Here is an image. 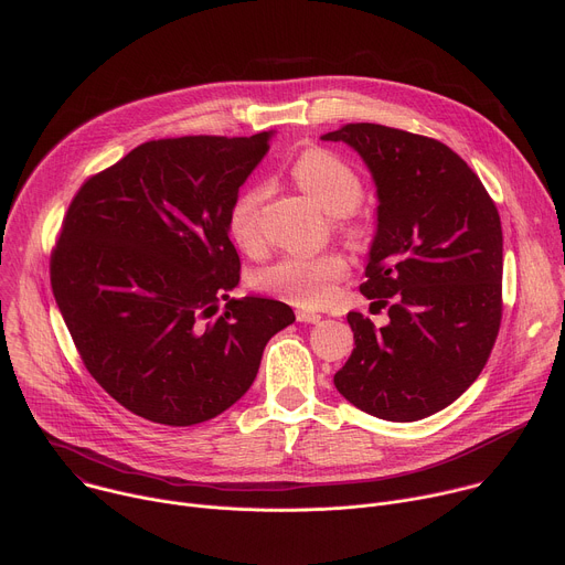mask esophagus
<instances>
[{"instance_id": "1", "label": "esophagus", "mask_w": 565, "mask_h": 565, "mask_svg": "<svg viewBox=\"0 0 565 565\" xmlns=\"http://www.w3.org/2000/svg\"><path fill=\"white\" fill-rule=\"evenodd\" d=\"M296 319H298L300 323H319V321H321V315L308 312V310H298V312H296Z\"/></svg>"}]
</instances>
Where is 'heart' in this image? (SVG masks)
Here are the masks:
<instances>
[{"instance_id": "b5f03b06", "label": "heart", "mask_w": 565, "mask_h": 565, "mask_svg": "<svg viewBox=\"0 0 565 565\" xmlns=\"http://www.w3.org/2000/svg\"><path fill=\"white\" fill-rule=\"evenodd\" d=\"M291 177L328 214L339 216V231L345 237L362 242L371 235L373 216L360 207L364 183L349 160L326 147H310L294 158ZM267 194L265 183H250L228 205V235L246 253L263 248V205ZM349 259L337 250L285 255L255 271L253 285L296 308H319L332 298L337 282L349 276Z\"/></svg>"}]
</instances>
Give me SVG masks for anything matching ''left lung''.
<instances>
[{"label":"left lung","instance_id":"obj_1","mask_svg":"<svg viewBox=\"0 0 565 565\" xmlns=\"http://www.w3.org/2000/svg\"><path fill=\"white\" fill-rule=\"evenodd\" d=\"M323 140L351 145L377 185V235L362 294L388 310L375 328L349 312L355 349L337 392L384 420L448 407L482 373L502 321V226L480 177L448 145L355 121Z\"/></svg>","mask_w":565,"mask_h":565}]
</instances>
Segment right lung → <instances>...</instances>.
<instances>
[{"mask_svg": "<svg viewBox=\"0 0 565 565\" xmlns=\"http://www.w3.org/2000/svg\"><path fill=\"white\" fill-rule=\"evenodd\" d=\"M269 140H149L93 173L63 216L50 257L58 310L83 366L136 416L185 427L222 414L294 321L280 300L231 298L242 263L226 214Z\"/></svg>", "mask_w": 565, "mask_h": 565, "instance_id": "obj_1", "label": "right lung"}]
</instances>
